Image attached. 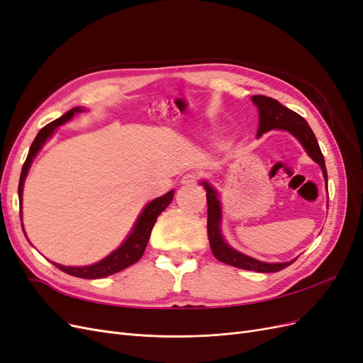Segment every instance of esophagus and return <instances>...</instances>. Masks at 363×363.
<instances>
[{
  "instance_id": "esophagus-1",
  "label": "esophagus",
  "mask_w": 363,
  "mask_h": 363,
  "mask_svg": "<svg viewBox=\"0 0 363 363\" xmlns=\"http://www.w3.org/2000/svg\"><path fill=\"white\" fill-rule=\"evenodd\" d=\"M199 180H200V175L195 174V172H188L182 177L183 184H195Z\"/></svg>"
}]
</instances>
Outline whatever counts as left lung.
Here are the masks:
<instances>
[{"instance_id":"8db88e82","label":"left lung","mask_w":363,"mask_h":363,"mask_svg":"<svg viewBox=\"0 0 363 363\" xmlns=\"http://www.w3.org/2000/svg\"><path fill=\"white\" fill-rule=\"evenodd\" d=\"M252 103H255L259 108V128H257V138L262 136L267 131L272 128L286 130L292 136L300 140V144L304 147L306 152L318 164H320L324 179L327 182V169L324 156L321 152L318 140L313 135L312 128L307 124V121L295 113L291 108L281 106L277 100L263 95H255L251 96ZM206 189L207 196V236L208 242H211V248L213 256L219 260L224 262L227 265H232L240 269L248 271H257V272H277L286 267H289L294 262H284V263H267L260 262L257 259H252L242 252L236 251L235 248L230 247L221 233V203L218 200V194L212 188L211 183L201 182Z\"/></svg>"}]
</instances>
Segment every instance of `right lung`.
<instances>
[{
  "mask_svg": "<svg viewBox=\"0 0 363 363\" xmlns=\"http://www.w3.org/2000/svg\"><path fill=\"white\" fill-rule=\"evenodd\" d=\"M80 112H83V108H80V107L71 108L69 112H67L59 119L52 121V123L43 127L38 133V136L35 138V140H33V144L28 151V156L24 162L23 171H21V179H19V186H18V195H19L21 204H23L24 182H26L27 172L30 169V164H31L33 159L36 157L39 150L42 148L43 144H45L47 139L51 138L54 130H56L59 125L67 123V121H69L75 113H80ZM172 199H174V191H169L168 194H164V195L159 196V199L148 203L144 211H142L133 230H131V233L124 240L123 245L116 248L113 252H111V255L104 257L103 260L94 263V265H87V267H65V265H59V263H54V262L52 263L63 272H67V274H69V276H74V277H80V279H103V277L112 276V274H115V272H119V271L128 268L130 265L136 263L142 257V255H144V251H145L147 244L150 240L151 230L156 224L157 216L169 206ZM21 218H23V212H21ZM21 221H23V219H21Z\"/></svg>",
  "mask_w": 363,
  "mask_h": 363,
  "instance_id": "add662e5",
  "label": "right lung"
}]
</instances>
